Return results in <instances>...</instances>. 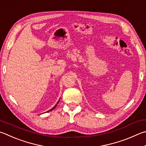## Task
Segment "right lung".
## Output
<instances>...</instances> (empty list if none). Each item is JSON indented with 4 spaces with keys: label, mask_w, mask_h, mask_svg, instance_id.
<instances>
[{
    "label": "right lung",
    "mask_w": 146,
    "mask_h": 146,
    "mask_svg": "<svg viewBox=\"0 0 146 146\" xmlns=\"http://www.w3.org/2000/svg\"><path fill=\"white\" fill-rule=\"evenodd\" d=\"M59 102H57V104H58V103H59ZM57 104L55 105V107H54V108H52V109H50V110H48V111H47V112H50V111H51V110H52L53 109H54V108H55V107H56V106H57Z\"/></svg>",
    "instance_id": "obj_1"
}]
</instances>
